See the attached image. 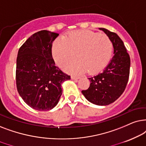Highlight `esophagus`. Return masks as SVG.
Instances as JSON below:
<instances>
[{
	"instance_id": "esophagus-1",
	"label": "esophagus",
	"mask_w": 146,
	"mask_h": 146,
	"mask_svg": "<svg viewBox=\"0 0 146 146\" xmlns=\"http://www.w3.org/2000/svg\"><path fill=\"white\" fill-rule=\"evenodd\" d=\"M71 78L73 79H75V80H77V79H79L80 77H77V76H74V75H73V76L71 77Z\"/></svg>"
}]
</instances>
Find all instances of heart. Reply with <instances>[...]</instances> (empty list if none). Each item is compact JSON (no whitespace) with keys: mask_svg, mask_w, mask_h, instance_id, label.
Returning <instances> with one entry per match:
<instances>
[{"mask_svg":"<svg viewBox=\"0 0 146 146\" xmlns=\"http://www.w3.org/2000/svg\"><path fill=\"white\" fill-rule=\"evenodd\" d=\"M113 42L105 34L90 31H76L63 38L55 40L52 46V55L58 65L67 63L64 69L73 74L100 71L110 61L113 52Z\"/></svg>","mask_w":146,"mask_h":146,"instance_id":"heart-1","label":"heart"}]
</instances>
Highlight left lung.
<instances>
[{"instance_id":"obj_1","label":"left lung","mask_w":146,"mask_h":146,"mask_svg":"<svg viewBox=\"0 0 146 146\" xmlns=\"http://www.w3.org/2000/svg\"><path fill=\"white\" fill-rule=\"evenodd\" d=\"M111 38L113 57L104 71L89 77L90 85L83 95L89 102L98 106H108L121 96L129 76L130 57L123 42L115 33L100 28Z\"/></svg>"}]
</instances>
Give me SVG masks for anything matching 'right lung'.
Masks as SVG:
<instances>
[{"instance_id": "add662e5", "label": "right lung", "mask_w": 146, "mask_h": 146, "mask_svg": "<svg viewBox=\"0 0 146 146\" xmlns=\"http://www.w3.org/2000/svg\"><path fill=\"white\" fill-rule=\"evenodd\" d=\"M59 34L43 30L31 35L21 46L17 59L16 83L24 102L38 111L57 106L61 84L71 77L57 66L52 57L53 42Z\"/></svg>"}]
</instances>
